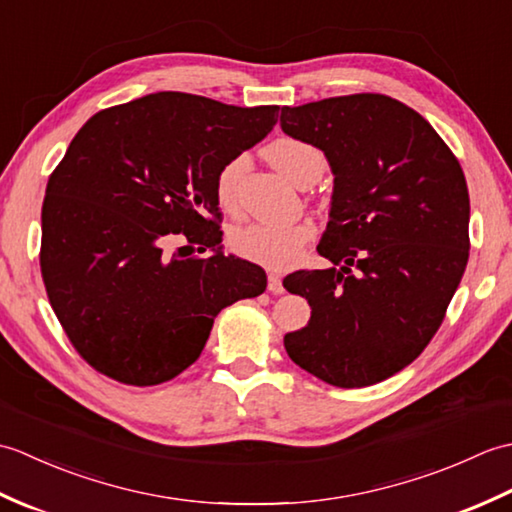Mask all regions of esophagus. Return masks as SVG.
Here are the masks:
<instances>
[{
	"label": "esophagus",
	"mask_w": 512,
	"mask_h": 512,
	"mask_svg": "<svg viewBox=\"0 0 512 512\" xmlns=\"http://www.w3.org/2000/svg\"><path fill=\"white\" fill-rule=\"evenodd\" d=\"M268 290L273 292V295H281V292H284V284H281L279 275H275V273L268 275Z\"/></svg>",
	"instance_id": "obj_1"
}]
</instances>
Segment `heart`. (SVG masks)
Listing matches in <instances>:
<instances>
[{"mask_svg":"<svg viewBox=\"0 0 512 512\" xmlns=\"http://www.w3.org/2000/svg\"><path fill=\"white\" fill-rule=\"evenodd\" d=\"M266 156L273 162L277 171L284 176L301 184L312 176H321L325 167L323 151L308 143L303 138L281 136L273 140L266 147ZM246 173V158L235 156L228 162H224L222 169L215 176V200L224 211L237 209L239 198V184ZM314 237V228L306 222H292V224H268V222H250L242 224L231 231L228 244L237 255L266 268H288L299 259L301 250Z\"/></svg>","mask_w":512,"mask_h":512,"instance_id":"obj_1","label":"heart"}]
</instances>
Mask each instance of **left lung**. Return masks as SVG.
<instances>
[{
    "mask_svg": "<svg viewBox=\"0 0 512 512\" xmlns=\"http://www.w3.org/2000/svg\"><path fill=\"white\" fill-rule=\"evenodd\" d=\"M281 129L317 145L334 173L317 246L332 268L284 279L310 321L284 345L334 387L380 383L416 361L444 321L469 262V189L447 143L385 94L281 107Z\"/></svg>",
    "mask_w": 512,
    "mask_h": 512,
    "instance_id": "left-lung-1",
    "label": "left lung"
}]
</instances>
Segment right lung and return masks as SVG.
<instances>
[{"label": "right lung", "instance_id": "right-lung-1", "mask_svg": "<svg viewBox=\"0 0 512 512\" xmlns=\"http://www.w3.org/2000/svg\"><path fill=\"white\" fill-rule=\"evenodd\" d=\"M277 110L158 92L101 110L72 138L43 198L39 264L96 372L167 383L198 361L220 310L266 290L262 268L222 253L215 176L268 136ZM173 236L216 255L169 256Z\"/></svg>", "mask_w": 512, "mask_h": 512}]
</instances>
